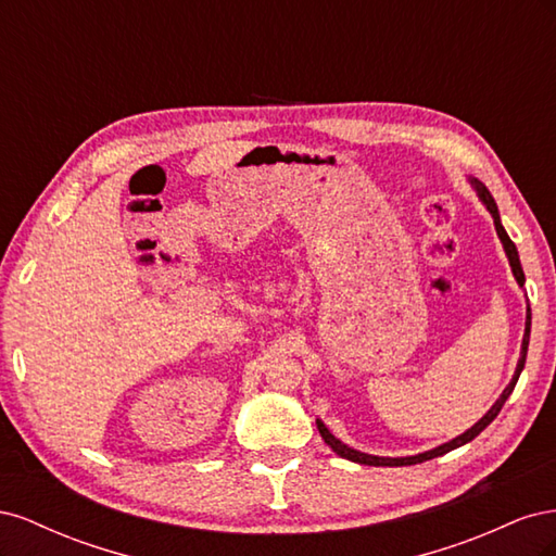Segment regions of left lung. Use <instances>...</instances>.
<instances>
[{
    "label": "left lung",
    "instance_id": "left-lung-1",
    "mask_svg": "<svg viewBox=\"0 0 556 556\" xmlns=\"http://www.w3.org/2000/svg\"><path fill=\"white\" fill-rule=\"evenodd\" d=\"M473 182H476V190H478L480 199L484 201V206L490 208V213H492V217H494L496 233H498V239H501L503 248H506V255H508V260H510V266H513V274H515V278H517V282H519V285H525V271H521V264H519L517 248H515V243L510 241V237L506 233V229H503V225H501V217H498L496 201L492 199V194H490V192H486V188H484L482 182H478V180H473ZM529 333H531V308H527V329H525V341H521V355H519V362H517V368H515V376H513L510 384L506 387V390H503V394L498 396V401H496L494 406L490 408V413H486V415L480 419L478 425H473V427H470L466 433L457 435V439L450 441V443H445V445H441V447L429 450V452H425V454H415V457H399V459H392V457H374V454H364V452H357V450H352V447L343 445V443H341L339 439H336V435H331V433H329V429H327V427L317 419L319 435H323L325 443H327L336 454H341V457H345V459H350V462L366 464V466H413V464L429 462V459H433V457H441V454H445V452H450V450H454V447H459V445H464V443H468V441H473L476 435H478L486 425L494 422V417L501 413L503 403H506V401H508V396L513 394L515 384H517V378H519V374H521V368H525V362H527V348H529Z\"/></svg>",
    "mask_w": 556,
    "mask_h": 556
}]
</instances>
